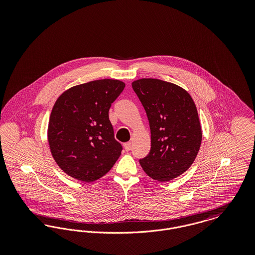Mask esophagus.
<instances>
[{
	"mask_svg": "<svg viewBox=\"0 0 255 255\" xmlns=\"http://www.w3.org/2000/svg\"><path fill=\"white\" fill-rule=\"evenodd\" d=\"M131 148H132V143H131V142H127V143L124 144V149H125L126 151H130Z\"/></svg>",
	"mask_w": 255,
	"mask_h": 255,
	"instance_id": "34e87169",
	"label": "esophagus"
}]
</instances>
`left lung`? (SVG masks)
I'll return each instance as SVG.
<instances>
[{
	"instance_id": "obj_1",
	"label": "left lung",
	"mask_w": 255,
	"mask_h": 255,
	"mask_svg": "<svg viewBox=\"0 0 255 255\" xmlns=\"http://www.w3.org/2000/svg\"><path fill=\"white\" fill-rule=\"evenodd\" d=\"M132 87L151 130V149L139 163L158 182L172 181L188 169L200 150L202 129L194 101L182 87L157 78H141Z\"/></svg>"
}]
</instances>
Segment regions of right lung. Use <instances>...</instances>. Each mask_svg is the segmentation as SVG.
Wrapping results in <instances>:
<instances>
[{"label": "right lung", "instance_id": "obj_1", "mask_svg": "<svg viewBox=\"0 0 255 255\" xmlns=\"http://www.w3.org/2000/svg\"><path fill=\"white\" fill-rule=\"evenodd\" d=\"M124 87L117 79L94 80L73 86L55 101L48 126L49 149L57 165L73 179L97 181L121 157L109 110Z\"/></svg>", "mask_w": 255, "mask_h": 255}]
</instances>
